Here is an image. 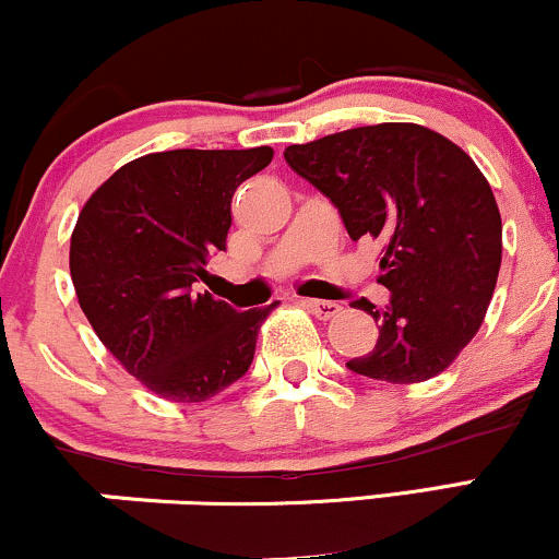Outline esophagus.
I'll use <instances>...</instances> for the list:
<instances>
[{
	"label": "esophagus",
	"instance_id": "34e87169",
	"mask_svg": "<svg viewBox=\"0 0 559 559\" xmlns=\"http://www.w3.org/2000/svg\"><path fill=\"white\" fill-rule=\"evenodd\" d=\"M301 305L312 312V316L320 320H331L342 312V305L338 301H329V299H301Z\"/></svg>",
	"mask_w": 559,
	"mask_h": 559
}]
</instances>
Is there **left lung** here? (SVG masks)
<instances>
[{
  "label": "left lung",
  "instance_id": "1",
  "mask_svg": "<svg viewBox=\"0 0 559 559\" xmlns=\"http://www.w3.org/2000/svg\"><path fill=\"white\" fill-rule=\"evenodd\" d=\"M288 168L331 199L352 241L381 243L391 301L373 352L346 368L389 383L439 376L471 344L502 265V217L467 152L418 123L331 133L284 152Z\"/></svg>",
  "mask_w": 559,
  "mask_h": 559
}]
</instances>
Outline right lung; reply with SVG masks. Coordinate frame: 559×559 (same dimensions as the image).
Segmentation results:
<instances>
[{
  "mask_svg": "<svg viewBox=\"0 0 559 559\" xmlns=\"http://www.w3.org/2000/svg\"><path fill=\"white\" fill-rule=\"evenodd\" d=\"M271 159V146L152 152L83 204L70 236L75 297L115 360L163 400L204 402L252 365L275 301L236 312L194 284L226 249L234 191Z\"/></svg>",
  "mask_w": 559,
  "mask_h": 559,
  "instance_id": "add662e5",
  "label": "right lung"
}]
</instances>
